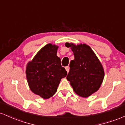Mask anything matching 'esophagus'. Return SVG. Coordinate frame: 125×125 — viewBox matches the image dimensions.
Returning a JSON list of instances; mask_svg holds the SVG:
<instances>
[{
	"label": "esophagus",
	"mask_w": 125,
	"mask_h": 125,
	"mask_svg": "<svg viewBox=\"0 0 125 125\" xmlns=\"http://www.w3.org/2000/svg\"><path fill=\"white\" fill-rule=\"evenodd\" d=\"M65 69H66V70L67 72L68 73L69 72V69H70V68H69V66H66V67H65Z\"/></svg>",
	"instance_id": "esophagus-1"
}]
</instances>
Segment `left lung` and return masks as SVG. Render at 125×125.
I'll return each mask as SVG.
<instances>
[{
	"mask_svg": "<svg viewBox=\"0 0 125 125\" xmlns=\"http://www.w3.org/2000/svg\"><path fill=\"white\" fill-rule=\"evenodd\" d=\"M65 46L71 48L74 56L70 63L67 80L77 95L89 97L97 92L102 83L104 76L102 64L87 44L66 43Z\"/></svg>",
	"mask_w": 125,
	"mask_h": 125,
	"instance_id": "obj_1",
	"label": "left lung"
}]
</instances>
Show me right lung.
I'll use <instances>...</instances> for the list:
<instances>
[{
    "mask_svg": "<svg viewBox=\"0 0 125 125\" xmlns=\"http://www.w3.org/2000/svg\"><path fill=\"white\" fill-rule=\"evenodd\" d=\"M58 49L56 44H47L29 62L26 68L30 89L44 99L54 95L61 79L67 75L56 55Z\"/></svg>",
    "mask_w": 125,
    "mask_h": 125,
    "instance_id": "right-lung-1",
    "label": "right lung"
}]
</instances>
